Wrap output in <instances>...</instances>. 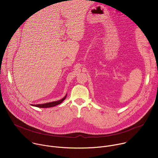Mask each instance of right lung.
I'll list each match as a JSON object with an SVG mask.
<instances>
[{
	"instance_id": "add662e5",
	"label": "right lung",
	"mask_w": 158,
	"mask_h": 158,
	"mask_svg": "<svg viewBox=\"0 0 158 158\" xmlns=\"http://www.w3.org/2000/svg\"><path fill=\"white\" fill-rule=\"evenodd\" d=\"M67 97V94L60 100L57 101H54V102H48V103H45V104H31L33 106H35L37 107H41V108H48V107H52L54 106H56L59 104H60L61 102H62Z\"/></svg>"
}]
</instances>
